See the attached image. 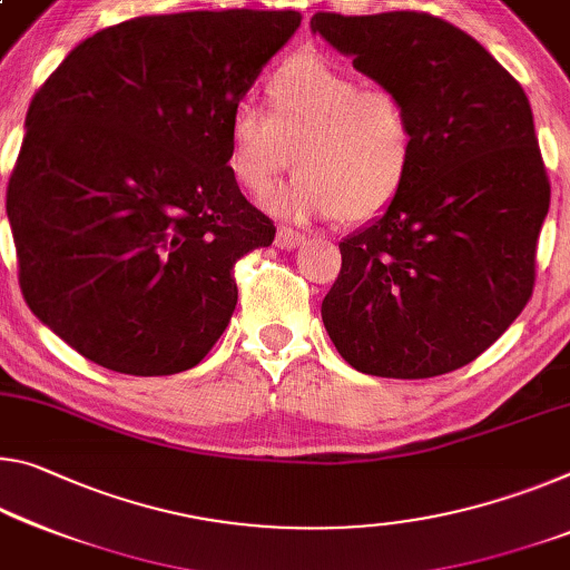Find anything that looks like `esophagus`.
<instances>
[{"label": "esophagus", "instance_id": "34e87169", "mask_svg": "<svg viewBox=\"0 0 570 570\" xmlns=\"http://www.w3.org/2000/svg\"><path fill=\"white\" fill-rule=\"evenodd\" d=\"M304 243V233L288 228V225H278L276 230V246L284 248V250H292V248H299Z\"/></svg>", "mask_w": 570, "mask_h": 570}]
</instances>
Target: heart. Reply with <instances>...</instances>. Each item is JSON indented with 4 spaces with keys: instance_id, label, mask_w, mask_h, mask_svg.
<instances>
[{
    "instance_id": "1",
    "label": "heart",
    "mask_w": 570,
    "mask_h": 570,
    "mask_svg": "<svg viewBox=\"0 0 570 570\" xmlns=\"http://www.w3.org/2000/svg\"><path fill=\"white\" fill-rule=\"evenodd\" d=\"M266 108L233 104L228 169L264 197L292 165L299 175L276 197L292 218L360 225L391 210L419 151L409 104L322 52H296L266 76Z\"/></svg>"
}]
</instances>
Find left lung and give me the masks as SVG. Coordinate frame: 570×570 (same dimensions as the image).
<instances>
[{"label": "left lung", "instance_id": "8db88e82", "mask_svg": "<svg viewBox=\"0 0 570 570\" xmlns=\"http://www.w3.org/2000/svg\"><path fill=\"white\" fill-rule=\"evenodd\" d=\"M312 30L399 90L419 134L399 200L340 243L324 327L360 373L419 381L464 367L535 286L550 183L525 90L429 12H317Z\"/></svg>", "mask_w": 570, "mask_h": 570}]
</instances>
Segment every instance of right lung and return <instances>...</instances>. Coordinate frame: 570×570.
Returning a JSON list of instances; mask_svg holds the SVG:
<instances>
[{
  "label": "right lung",
  "instance_id": "add662e5",
  "mask_svg": "<svg viewBox=\"0 0 570 570\" xmlns=\"http://www.w3.org/2000/svg\"><path fill=\"white\" fill-rule=\"evenodd\" d=\"M299 22L294 9L134 17L35 94L7 185L17 276L90 363L175 375L228 327L236 261L276 236L228 169V116Z\"/></svg>",
  "mask_w": 570,
  "mask_h": 570
}]
</instances>
